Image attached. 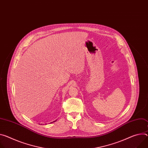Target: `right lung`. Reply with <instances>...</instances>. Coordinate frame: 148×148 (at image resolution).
<instances>
[{
  "label": "right lung",
  "instance_id": "right-lung-1",
  "mask_svg": "<svg viewBox=\"0 0 148 148\" xmlns=\"http://www.w3.org/2000/svg\"><path fill=\"white\" fill-rule=\"evenodd\" d=\"M56 121H54V122H56Z\"/></svg>",
  "mask_w": 148,
  "mask_h": 148
}]
</instances>
